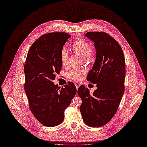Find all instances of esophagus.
Segmentation results:
<instances>
[{
	"mask_svg": "<svg viewBox=\"0 0 147 147\" xmlns=\"http://www.w3.org/2000/svg\"><path fill=\"white\" fill-rule=\"evenodd\" d=\"M75 86H76L77 89H78L79 88V86H80V84L79 83H75Z\"/></svg>",
	"mask_w": 147,
	"mask_h": 147,
	"instance_id": "esophagus-1",
	"label": "esophagus"
}]
</instances>
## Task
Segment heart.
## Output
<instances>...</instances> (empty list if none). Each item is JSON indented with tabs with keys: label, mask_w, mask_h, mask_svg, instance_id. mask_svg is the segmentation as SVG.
I'll return each mask as SVG.
<instances>
[{
	"label": "heart",
	"mask_w": 147,
	"mask_h": 147,
	"mask_svg": "<svg viewBox=\"0 0 147 147\" xmlns=\"http://www.w3.org/2000/svg\"><path fill=\"white\" fill-rule=\"evenodd\" d=\"M72 48L75 53H77L80 56L82 57L83 62L90 61L93 56L92 49L90 48L89 43L82 38H79L75 41ZM61 61L63 65L66 66L67 65L68 59L69 57V53L67 49L65 47L62 48L60 53ZM83 74L82 71L78 70H72L69 73V77L74 80H78L80 78L81 75Z\"/></svg>",
	"instance_id": "obj_1"
}]
</instances>
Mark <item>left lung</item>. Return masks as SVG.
Wrapping results in <instances>:
<instances>
[{
  "instance_id": "1",
  "label": "left lung",
  "mask_w": 147,
  "mask_h": 147,
  "mask_svg": "<svg viewBox=\"0 0 147 147\" xmlns=\"http://www.w3.org/2000/svg\"><path fill=\"white\" fill-rule=\"evenodd\" d=\"M84 36L94 43L96 60L87 80L96 84L91 94L80 86L77 93L82 100L80 112L84 123L98 127L109 122L116 113L124 92L125 59L119 44L103 32H88Z\"/></svg>"
}]
</instances>
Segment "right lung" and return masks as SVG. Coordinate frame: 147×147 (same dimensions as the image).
I'll return each instance as SVG.
<instances>
[{
    "label": "right lung",
    "instance_id": "obj_1",
    "mask_svg": "<svg viewBox=\"0 0 147 147\" xmlns=\"http://www.w3.org/2000/svg\"><path fill=\"white\" fill-rule=\"evenodd\" d=\"M70 35L53 32L42 35L28 51L24 64V90L30 110L43 125L53 127L64 119V110L76 94L72 82L59 87L53 82L61 71L60 53Z\"/></svg>",
    "mask_w": 147,
    "mask_h": 147
}]
</instances>
